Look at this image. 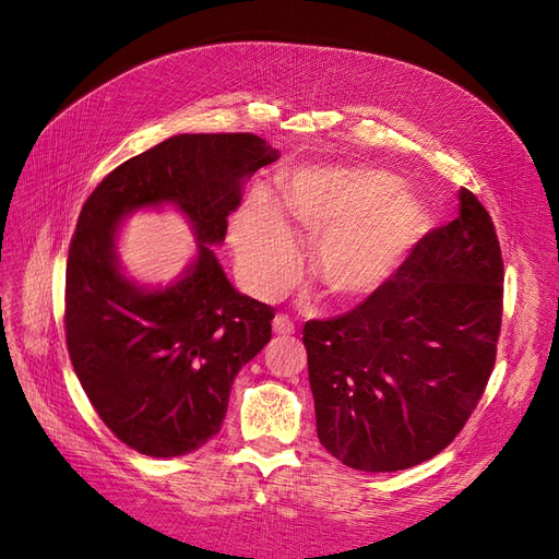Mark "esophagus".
<instances>
[{
  "instance_id": "esophagus-1",
  "label": "esophagus",
  "mask_w": 559,
  "mask_h": 559,
  "mask_svg": "<svg viewBox=\"0 0 559 559\" xmlns=\"http://www.w3.org/2000/svg\"><path fill=\"white\" fill-rule=\"evenodd\" d=\"M273 329H275V333H280V335H292V333H296V326H294V321L286 317V314H277L275 319H273Z\"/></svg>"
}]
</instances>
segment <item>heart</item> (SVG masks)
Masks as SVG:
<instances>
[{
    "instance_id": "1",
    "label": "heart",
    "mask_w": 559,
    "mask_h": 559,
    "mask_svg": "<svg viewBox=\"0 0 559 559\" xmlns=\"http://www.w3.org/2000/svg\"><path fill=\"white\" fill-rule=\"evenodd\" d=\"M399 183L361 167H306L282 186L277 210L249 198L230 224L235 259L249 289L282 294L296 275V240H317L310 273L335 300H357L392 273L415 240L419 207Z\"/></svg>"
}]
</instances>
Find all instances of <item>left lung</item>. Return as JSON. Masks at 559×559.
Here are the masks:
<instances>
[{
  "mask_svg": "<svg viewBox=\"0 0 559 559\" xmlns=\"http://www.w3.org/2000/svg\"><path fill=\"white\" fill-rule=\"evenodd\" d=\"M460 216L421 238L357 308L302 329L317 436L359 471H403L445 450L497 361L503 259L468 189Z\"/></svg>",
  "mask_w": 559,
  "mask_h": 559,
  "instance_id": "left-lung-1",
  "label": "left lung"
}]
</instances>
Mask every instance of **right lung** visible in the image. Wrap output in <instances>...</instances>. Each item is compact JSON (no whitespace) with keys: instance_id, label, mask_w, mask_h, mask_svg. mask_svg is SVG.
<instances>
[{"instance_id":"add662e5","label":"right lung","mask_w":559,"mask_h":559,"mask_svg":"<svg viewBox=\"0 0 559 559\" xmlns=\"http://www.w3.org/2000/svg\"><path fill=\"white\" fill-rule=\"evenodd\" d=\"M251 132L175 134L121 163L83 202L67 253L64 337L74 373L107 429L148 456H179L218 433L240 368L270 341L275 308L238 294L210 245L240 207V186L277 160ZM175 201L199 235L179 285L142 293L115 267L130 209Z\"/></svg>"}]
</instances>
